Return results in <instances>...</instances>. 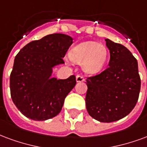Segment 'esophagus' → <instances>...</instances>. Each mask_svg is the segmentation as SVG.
I'll return each instance as SVG.
<instances>
[{
	"instance_id": "esophagus-1",
	"label": "esophagus",
	"mask_w": 147,
	"mask_h": 147,
	"mask_svg": "<svg viewBox=\"0 0 147 147\" xmlns=\"http://www.w3.org/2000/svg\"><path fill=\"white\" fill-rule=\"evenodd\" d=\"M76 81L77 82H83V81H85V78L82 75H77Z\"/></svg>"
}]
</instances>
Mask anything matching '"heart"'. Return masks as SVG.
I'll use <instances>...</instances> for the list:
<instances>
[{"instance_id": "obj_1", "label": "heart", "mask_w": 147, "mask_h": 147, "mask_svg": "<svg viewBox=\"0 0 147 147\" xmlns=\"http://www.w3.org/2000/svg\"><path fill=\"white\" fill-rule=\"evenodd\" d=\"M70 57L76 63L82 64L86 72L94 74L104 67L107 58V49L101 43L86 42L73 48Z\"/></svg>"}]
</instances>
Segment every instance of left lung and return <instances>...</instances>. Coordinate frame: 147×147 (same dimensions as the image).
Instances as JSON below:
<instances>
[{"mask_svg":"<svg viewBox=\"0 0 147 147\" xmlns=\"http://www.w3.org/2000/svg\"><path fill=\"white\" fill-rule=\"evenodd\" d=\"M110 51L109 66L86 78V105L89 115L100 122L125 117L136 105L141 79L136 57L125 47L106 39Z\"/></svg>","mask_w":147,"mask_h":147,"instance_id":"8db88e82","label":"left lung"}]
</instances>
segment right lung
Listing matches in <instances>:
<instances>
[{"instance_id":"add662e5","label":"right lung","mask_w":147,"mask_h":147,"mask_svg":"<svg viewBox=\"0 0 147 147\" xmlns=\"http://www.w3.org/2000/svg\"><path fill=\"white\" fill-rule=\"evenodd\" d=\"M72 44L68 35L54 33L30 42L16 56L10 75L11 96L22 115L34 121L57 115L65 97L76 84L75 76L66 79H51L54 65Z\"/></svg>"}]
</instances>
